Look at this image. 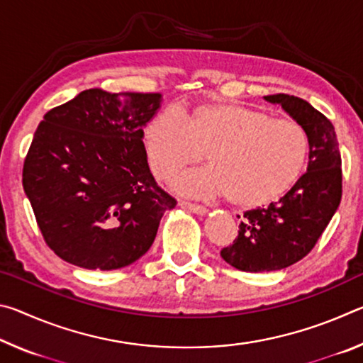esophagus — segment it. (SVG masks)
Returning a JSON list of instances; mask_svg holds the SVG:
<instances>
[{
    "instance_id": "34e87169",
    "label": "esophagus",
    "mask_w": 363,
    "mask_h": 363,
    "mask_svg": "<svg viewBox=\"0 0 363 363\" xmlns=\"http://www.w3.org/2000/svg\"><path fill=\"white\" fill-rule=\"evenodd\" d=\"M179 205H181L182 208H187V210H190V211L195 213V214H205V213L208 211L205 206H201V205H196V203H192V201L181 200V201H179Z\"/></svg>"
}]
</instances>
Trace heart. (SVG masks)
<instances>
[{
	"instance_id": "1",
	"label": "heart",
	"mask_w": 363,
	"mask_h": 363,
	"mask_svg": "<svg viewBox=\"0 0 363 363\" xmlns=\"http://www.w3.org/2000/svg\"><path fill=\"white\" fill-rule=\"evenodd\" d=\"M144 145L158 177L199 163L206 152L211 168L177 174L171 186L205 199L227 195L232 205L256 208L277 200L296 182L309 136L294 120L211 102L182 116L174 110L157 113L144 128Z\"/></svg>"
}]
</instances>
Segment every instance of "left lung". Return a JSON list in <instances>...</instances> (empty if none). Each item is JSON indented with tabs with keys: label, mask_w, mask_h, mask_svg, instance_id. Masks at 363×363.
<instances>
[{
	"label": "left lung",
	"mask_w": 363,
	"mask_h": 363,
	"mask_svg": "<svg viewBox=\"0 0 363 363\" xmlns=\"http://www.w3.org/2000/svg\"><path fill=\"white\" fill-rule=\"evenodd\" d=\"M264 99L280 104L304 128L309 136V163L279 201L245 211L237 238L220 250L223 259L243 272H272L309 255L342 195L341 153L331 121L296 96L272 94Z\"/></svg>",
	"instance_id": "left-lung-1"
}]
</instances>
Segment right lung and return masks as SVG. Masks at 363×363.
<instances>
[{"label":"right lung","instance_id":"obj_1","mask_svg":"<svg viewBox=\"0 0 363 363\" xmlns=\"http://www.w3.org/2000/svg\"><path fill=\"white\" fill-rule=\"evenodd\" d=\"M158 93L94 88L54 107L38 125L22 184L43 238L83 269H121L144 256L176 200L153 179L144 126Z\"/></svg>","mask_w":363,"mask_h":363}]
</instances>
